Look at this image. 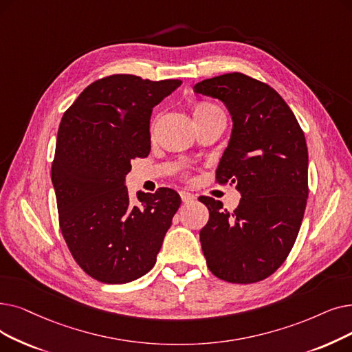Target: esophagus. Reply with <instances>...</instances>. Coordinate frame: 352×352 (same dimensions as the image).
Returning <instances> with one entry per match:
<instances>
[{"label":"esophagus","instance_id":"obj_1","mask_svg":"<svg viewBox=\"0 0 352 352\" xmlns=\"http://www.w3.org/2000/svg\"><path fill=\"white\" fill-rule=\"evenodd\" d=\"M179 195H181V200H182V203H186V204L192 203V201L195 200V195H194V194H191V192H188V191H181V192H179Z\"/></svg>","mask_w":352,"mask_h":352}]
</instances>
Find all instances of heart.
<instances>
[{
  "label": "heart",
  "mask_w": 352,
  "mask_h": 352,
  "mask_svg": "<svg viewBox=\"0 0 352 352\" xmlns=\"http://www.w3.org/2000/svg\"><path fill=\"white\" fill-rule=\"evenodd\" d=\"M217 109H219V108H217L216 104L208 103V102H198V103H195V104L192 106V112H194V118H195V119H200V118L208 115L210 112L217 111Z\"/></svg>",
  "instance_id": "heart-1"
}]
</instances>
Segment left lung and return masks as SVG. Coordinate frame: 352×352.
<instances>
[{
	"label": "left lung",
	"instance_id": "8db88e82",
	"mask_svg": "<svg viewBox=\"0 0 352 352\" xmlns=\"http://www.w3.org/2000/svg\"><path fill=\"white\" fill-rule=\"evenodd\" d=\"M194 91L220 99L232 113L216 182L236 184L241 194L234 211L198 198L210 212L200 232L207 266L230 283L263 280L286 261L303 220L309 192L303 131L278 91L248 74L216 76Z\"/></svg>",
	"mask_w": 352,
	"mask_h": 352
}]
</instances>
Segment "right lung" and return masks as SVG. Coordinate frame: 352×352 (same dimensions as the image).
<instances>
[{"mask_svg": "<svg viewBox=\"0 0 352 352\" xmlns=\"http://www.w3.org/2000/svg\"><path fill=\"white\" fill-rule=\"evenodd\" d=\"M112 74L90 83L65 112L52 181L58 224L73 258L103 283H128L157 262L181 198L171 188L138 192L131 204L125 175L151 151L154 106L181 85Z\"/></svg>", "mask_w": 352, "mask_h": 352, "instance_id": "obj_1", "label": "right lung"}]
</instances>
